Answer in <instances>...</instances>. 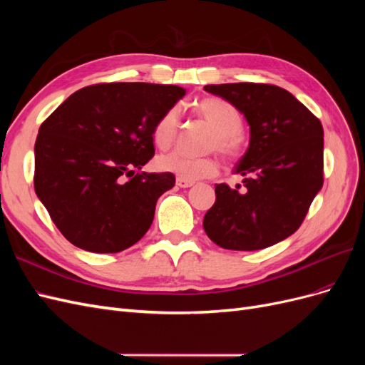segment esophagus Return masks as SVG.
<instances>
[{
    "label": "esophagus",
    "mask_w": 365,
    "mask_h": 365,
    "mask_svg": "<svg viewBox=\"0 0 365 365\" xmlns=\"http://www.w3.org/2000/svg\"><path fill=\"white\" fill-rule=\"evenodd\" d=\"M195 182L190 180H184V178H176V185L181 187V189H189Z\"/></svg>",
    "instance_id": "obj_1"
}]
</instances>
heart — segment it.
<instances>
[{
  "label": "heart",
  "mask_w": 365,
  "mask_h": 365,
  "mask_svg": "<svg viewBox=\"0 0 365 365\" xmlns=\"http://www.w3.org/2000/svg\"><path fill=\"white\" fill-rule=\"evenodd\" d=\"M193 113L213 128V135L208 141L207 150H217L228 161H235L242 153V137L244 117L239 109L220 97H202L193 103ZM180 114L178 109L170 108L164 111L152 129L153 145L158 149H169L178 135ZM157 169L169 172L184 180L212 178L217 173V161L213 157L193 158L172 152L161 155L155 161Z\"/></svg>",
  "instance_id": "heart-1"
}]
</instances>
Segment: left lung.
Here are the masks:
<instances>
[{
	"label": "left lung",
	"instance_id": "8db88e82",
	"mask_svg": "<svg viewBox=\"0 0 365 365\" xmlns=\"http://www.w3.org/2000/svg\"><path fill=\"white\" fill-rule=\"evenodd\" d=\"M233 103L250 125V146L235 165L244 189L216 184L204 230L225 250L256 251L289 237L323 187V126L280 86L222 83L204 86Z\"/></svg>",
	"mask_w": 365,
	"mask_h": 365
}]
</instances>
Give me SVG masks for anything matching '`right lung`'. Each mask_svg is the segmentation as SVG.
Masks as SVG:
<instances>
[{"instance_id":"obj_1","label":"right lung","mask_w":365,"mask_h":365,"mask_svg":"<svg viewBox=\"0 0 365 365\" xmlns=\"http://www.w3.org/2000/svg\"><path fill=\"white\" fill-rule=\"evenodd\" d=\"M184 96L176 85H90L41 125L35 192L73 245L120 252L146 235L158 197L175 185V175H134V169L153 157L152 129Z\"/></svg>"}]
</instances>
